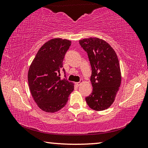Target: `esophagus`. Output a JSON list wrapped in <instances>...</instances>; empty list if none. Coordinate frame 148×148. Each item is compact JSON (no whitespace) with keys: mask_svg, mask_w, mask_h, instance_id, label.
<instances>
[{"mask_svg":"<svg viewBox=\"0 0 148 148\" xmlns=\"http://www.w3.org/2000/svg\"><path fill=\"white\" fill-rule=\"evenodd\" d=\"M75 84H76L77 86H79V85L81 84V82H76V83H75Z\"/></svg>","mask_w":148,"mask_h":148,"instance_id":"esophagus-1","label":"esophagus"}]
</instances>
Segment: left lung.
<instances>
[{
  "instance_id": "1",
  "label": "left lung",
  "mask_w": 148,
  "mask_h": 148,
  "mask_svg": "<svg viewBox=\"0 0 148 148\" xmlns=\"http://www.w3.org/2000/svg\"><path fill=\"white\" fill-rule=\"evenodd\" d=\"M79 43L87 53L92 71V91L86 101L91 109L104 110L113 104L121 82L117 54L108 43L98 38H85Z\"/></svg>"
}]
</instances>
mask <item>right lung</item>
Listing matches in <instances>:
<instances>
[{
	"instance_id": "add662e5",
	"label": "right lung",
	"mask_w": 148,
	"mask_h": 148,
	"mask_svg": "<svg viewBox=\"0 0 148 148\" xmlns=\"http://www.w3.org/2000/svg\"><path fill=\"white\" fill-rule=\"evenodd\" d=\"M71 45L69 40H50L40 48L29 67L30 91L38 106L46 112L54 113L62 108L74 90L72 82L60 77L61 71L65 74L62 61Z\"/></svg>"
}]
</instances>
